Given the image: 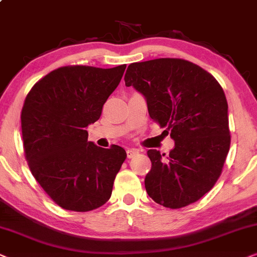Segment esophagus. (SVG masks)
Here are the masks:
<instances>
[{
  "instance_id": "esophagus-1",
  "label": "esophagus",
  "mask_w": 257,
  "mask_h": 257,
  "mask_svg": "<svg viewBox=\"0 0 257 257\" xmlns=\"http://www.w3.org/2000/svg\"><path fill=\"white\" fill-rule=\"evenodd\" d=\"M139 154V150L135 149V148H131L126 150V156H128V159H132V157L136 156Z\"/></svg>"
}]
</instances>
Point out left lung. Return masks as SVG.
<instances>
[{"mask_svg": "<svg viewBox=\"0 0 257 257\" xmlns=\"http://www.w3.org/2000/svg\"><path fill=\"white\" fill-rule=\"evenodd\" d=\"M124 82L143 95L150 117L175 142L168 156L147 153V193L172 209L196 202L216 183L230 147L223 89L213 75L181 59L132 63Z\"/></svg>", "mask_w": 257, "mask_h": 257, "instance_id": "left-lung-1", "label": "left lung"}]
</instances>
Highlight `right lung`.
Returning <instances> with one entry per match:
<instances>
[{"label":"right lung","mask_w":257,"mask_h":257,"mask_svg":"<svg viewBox=\"0 0 257 257\" xmlns=\"http://www.w3.org/2000/svg\"><path fill=\"white\" fill-rule=\"evenodd\" d=\"M125 67H62L27 95L21 114L27 161L40 186L63 209L93 210L111 196L125 150L97 147L88 141L87 128L100 118Z\"/></svg>","instance_id":"obj_1"}]
</instances>
